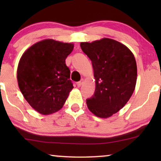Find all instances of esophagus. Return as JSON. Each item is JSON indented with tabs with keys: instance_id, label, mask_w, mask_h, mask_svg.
Instances as JSON below:
<instances>
[{
	"instance_id": "1",
	"label": "esophagus",
	"mask_w": 161,
	"mask_h": 161,
	"mask_svg": "<svg viewBox=\"0 0 161 161\" xmlns=\"http://www.w3.org/2000/svg\"><path fill=\"white\" fill-rule=\"evenodd\" d=\"M83 83H84V80H83V79H81L79 82L77 83V86H78V87H80L83 84Z\"/></svg>"
}]
</instances>
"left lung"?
<instances>
[{"mask_svg":"<svg viewBox=\"0 0 161 161\" xmlns=\"http://www.w3.org/2000/svg\"><path fill=\"white\" fill-rule=\"evenodd\" d=\"M91 59L95 92L86 100L87 107L100 118H108L122 108L131 97L137 80L134 55L127 46L109 38L81 42Z\"/></svg>","mask_w":161,"mask_h":161,"instance_id":"1","label":"left lung"}]
</instances>
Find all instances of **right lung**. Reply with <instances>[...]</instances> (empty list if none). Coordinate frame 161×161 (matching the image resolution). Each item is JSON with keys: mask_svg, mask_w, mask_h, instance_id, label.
Here are the masks:
<instances>
[{"mask_svg": "<svg viewBox=\"0 0 161 161\" xmlns=\"http://www.w3.org/2000/svg\"><path fill=\"white\" fill-rule=\"evenodd\" d=\"M74 44L47 39L28 48L19 59L17 83L24 98L42 115L59 111L73 89L66 58Z\"/></svg>", "mask_w": 161, "mask_h": 161, "instance_id": "obj_1", "label": "right lung"}]
</instances>
